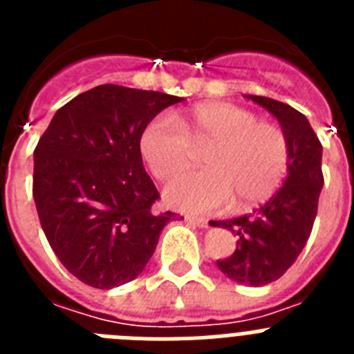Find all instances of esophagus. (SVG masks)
<instances>
[{"label":"esophagus","mask_w":354,"mask_h":354,"mask_svg":"<svg viewBox=\"0 0 354 354\" xmlns=\"http://www.w3.org/2000/svg\"><path fill=\"white\" fill-rule=\"evenodd\" d=\"M186 221H189V223H193L195 227L200 228H204L209 225V221L205 220V218H200V216H186Z\"/></svg>","instance_id":"esophagus-1"}]
</instances>
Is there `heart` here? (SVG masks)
Masks as SVG:
<instances>
[{"instance_id":"b5f03b06","label":"heart","mask_w":354,"mask_h":354,"mask_svg":"<svg viewBox=\"0 0 354 354\" xmlns=\"http://www.w3.org/2000/svg\"><path fill=\"white\" fill-rule=\"evenodd\" d=\"M193 148L205 149V170L183 175L165 189L168 204L180 211H216L230 200L236 209L253 207L271 198L289 171L286 133L228 102L195 106L177 122L158 115L140 136V152L159 180L189 168Z\"/></svg>"}]
</instances>
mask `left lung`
<instances>
[{"mask_svg": "<svg viewBox=\"0 0 354 354\" xmlns=\"http://www.w3.org/2000/svg\"><path fill=\"white\" fill-rule=\"evenodd\" d=\"M280 122L290 149L283 186L252 214L227 221H211L237 237L230 257L218 261L227 278L243 286L261 287L282 277L298 259L310 237L324 177L323 145L303 113L270 97L245 95Z\"/></svg>", "mask_w": 354, "mask_h": 354, "instance_id": "8db88e82", "label": "left lung"}]
</instances>
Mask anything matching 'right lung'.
<instances>
[{"instance_id":"obj_1","label":"right lung","mask_w":354,"mask_h":354,"mask_svg":"<svg viewBox=\"0 0 354 354\" xmlns=\"http://www.w3.org/2000/svg\"><path fill=\"white\" fill-rule=\"evenodd\" d=\"M183 97L99 84L62 106L33 152V198L53 252L95 289L145 270L177 214L156 212L159 192L143 168L140 136Z\"/></svg>"}]
</instances>
